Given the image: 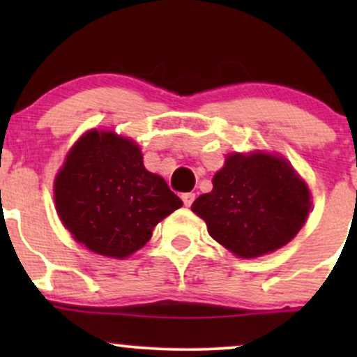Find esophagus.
I'll return each instance as SVG.
<instances>
[{"label":"esophagus","mask_w":357,"mask_h":357,"mask_svg":"<svg viewBox=\"0 0 357 357\" xmlns=\"http://www.w3.org/2000/svg\"><path fill=\"white\" fill-rule=\"evenodd\" d=\"M181 198H183V203H184V206H191L192 202H195L196 195H195V192H184V195L181 196Z\"/></svg>","instance_id":"obj_1"}]
</instances>
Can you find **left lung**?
Here are the masks:
<instances>
[{
  "label": "left lung",
  "instance_id": "1",
  "mask_svg": "<svg viewBox=\"0 0 357 357\" xmlns=\"http://www.w3.org/2000/svg\"><path fill=\"white\" fill-rule=\"evenodd\" d=\"M191 210L206 221L211 238L241 258L289 243L309 215L310 192L285 159L230 154L213 178V191Z\"/></svg>",
  "mask_w": 357,
  "mask_h": 357
}]
</instances>
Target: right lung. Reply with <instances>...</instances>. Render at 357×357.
<instances>
[{
	"mask_svg": "<svg viewBox=\"0 0 357 357\" xmlns=\"http://www.w3.org/2000/svg\"><path fill=\"white\" fill-rule=\"evenodd\" d=\"M55 204L73 238L92 252L126 258L183 202L142 165L141 149L112 132L90 130L55 179Z\"/></svg>",
	"mask_w": 357,
	"mask_h": 357,
	"instance_id": "obj_1",
	"label": "right lung"
}]
</instances>
